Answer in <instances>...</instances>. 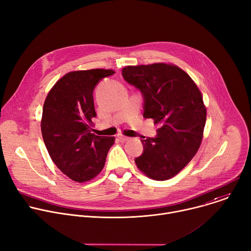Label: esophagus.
I'll list each match as a JSON object with an SVG mask.
<instances>
[{"label":"esophagus","mask_w":251,"mask_h":251,"mask_svg":"<svg viewBox=\"0 0 251 251\" xmlns=\"http://www.w3.org/2000/svg\"><path fill=\"white\" fill-rule=\"evenodd\" d=\"M118 138H119L121 141H123V142L128 141V140L130 139L129 137H127V136H124V135H119V136H118Z\"/></svg>","instance_id":"obj_1"}]
</instances>
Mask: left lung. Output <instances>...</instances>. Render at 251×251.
I'll return each mask as SVG.
<instances>
[{"mask_svg": "<svg viewBox=\"0 0 251 251\" xmlns=\"http://www.w3.org/2000/svg\"><path fill=\"white\" fill-rule=\"evenodd\" d=\"M122 75L142 92L144 118L160 126L156 138L142 139L144 151L135 163L151 179H170L191 161L201 145L206 107L200 90L173 64L127 66Z\"/></svg>", "mask_w": 251, "mask_h": 251, "instance_id": "1", "label": "left lung"}]
</instances>
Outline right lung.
Returning <instances> with one entry per match:
<instances>
[{
    "mask_svg": "<svg viewBox=\"0 0 251 251\" xmlns=\"http://www.w3.org/2000/svg\"><path fill=\"white\" fill-rule=\"evenodd\" d=\"M111 69L72 71L60 78L45 100L41 119L43 139L52 161L73 181L94 179L104 168L115 137L97 136L93 91Z\"/></svg>",
    "mask_w": 251,
    "mask_h": 251,
    "instance_id": "right-lung-1",
    "label": "right lung"
}]
</instances>
